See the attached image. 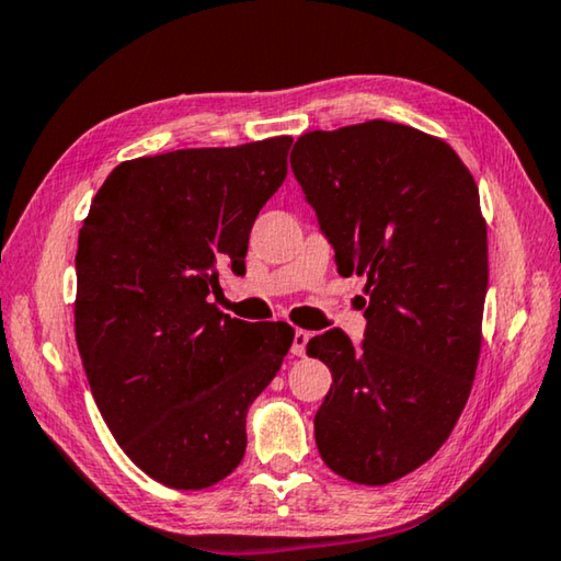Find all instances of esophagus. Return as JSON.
Here are the masks:
<instances>
[{
	"label": "esophagus",
	"mask_w": 561,
	"mask_h": 561,
	"mask_svg": "<svg viewBox=\"0 0 561 561\" xmlns=\"http://www.w3.org/2000/svg\"><path fill=\"white\" fill-rule=\"evenodd\" d=\"M307 341H309V331L294 329V334H291V354L299 356V358L307 354Z\"/></svg>",
	"instance_id": "1"
}]
</instances>
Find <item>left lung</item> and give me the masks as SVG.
Listing matches in <instances>:
<instances>
[{"mask_svg":"<svg viewBox=\"0 0 561 561\" xmlns=\"http://www.w3.org/2000/svg\"><path fill=\"white\" fill-rule=\"evenodd\" d=\"M289 160L339 274L368 294L358 344L341 329L307 344L334 376L317 448L341 478L386 485L433 458L468 403L488 294L478 185L448 144L391 121L304 133Z\"/></svg>","mask_w":561,"mask_h":561,"instance_id":"8db88e82","label":"left lung"}]
</instances>
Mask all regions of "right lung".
<instances>
[{"label": "right lung", "instance_id": "obj_1", "mask_svg": "<svg viewBox=\"0 0 561 561\" xmlns=\"http://www.w3.org/2000/svg\"><path fill=\"white\" fill-rule=\"evenodd\" d=\"M289 146L128 160L79 232L76 344L91 393L123 453L168 488H210L240 465L247 411L291 346L289 324L250 327L207 301L222 267H244Z\"/></svg>", "mask_w": 561, "mask_h": 561}]
</instances>
